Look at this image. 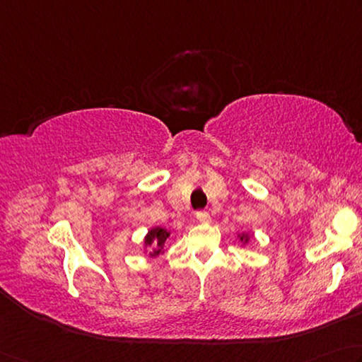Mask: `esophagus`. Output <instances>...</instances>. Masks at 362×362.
<instances>
[{
  "instance_id": "34e87169",
  "label": "esophagus",
  "mask_w": 362,
  "mask_h": 362,
  "mask_svg": "<svg viewBox=\"0 0 362 362\" xmlns=\"http://www.w3.org/2000/svg\"><path fill=\"white\" fill-rule=\"evenodd\" d=\"M195 218H197V221H200V223H210V213H208L206 210H199L197 213H195Z\"/></svg>"
}]
</instances>
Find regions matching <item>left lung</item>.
Segmentation results:
<instances>
[{"mask_svg":"<svg viewBox=\"0 0 362 362\" xmlns=\"http://www.w3.org/2000/svg\"><path fill=\"white\" fill-rule=\"evenodd\" d=\"M240 240H242V242H243V240H245V242H248V237H245V235H242V238H240Z\"/></svg>","mask_w":362,"mask_h":362,"instance_id":"1","label":"left lung"}]
</instances>
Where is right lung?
Returning <instances> with one entry per match:
<instances>
[{"label":"right lung","mask_w":362,"mask_h":362,"mask_svg":"<svg viewBox=\"0 0 362 362\" xmlns=\"http://www.w3.org/2000/svg\"><path fill=\"white\" fill-rule=\"evenodd\" d=\"M170 237V233L162 229V227H156V229L149 230L148 237H146V245L151 246V255L152 256H158L160 252L163 251V246H165V242H167V238Z\"/></svg>","instance_id":"obj_1"}]
</instances>
